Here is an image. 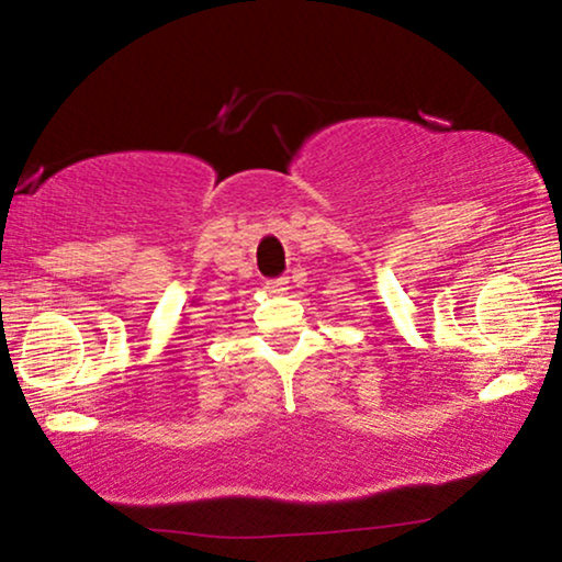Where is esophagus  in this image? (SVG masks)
<instances>
[{
  "instance_id": "obj_1",
  "label": "esophagus",
  "mask_w": 562,
  "mask_h": 562,
  "mask_svg": "<svg viewBox=\"0 0 562 562\" xmlns=\"http://www.w3.org/2000/svg\"><path fill=\"white\" fill-rule=\"evenodd\" d=\"M266 289L271 291V294H283V291L289 289V279L286 276H281V279H271L266 283Z\"/></svg>"
}]
</instances>
